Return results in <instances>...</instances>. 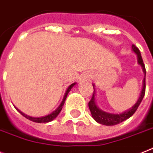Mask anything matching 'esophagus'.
I'll return each instance as SVG.
<instances>
[{"label":"esophagus","mask_w":153,"mask_h":153,"mask_svg":"<svg viewBox=\"0 0 153 153\" xmlns=\"http://www.w3.org/2000/svg\"><path fill=\"white\" fill-rule=\"evenodd\" d=\"M91 79V74H84L82 76V79Z\"/></svg>","instance_id":"esophagus-1"}]
</instances>
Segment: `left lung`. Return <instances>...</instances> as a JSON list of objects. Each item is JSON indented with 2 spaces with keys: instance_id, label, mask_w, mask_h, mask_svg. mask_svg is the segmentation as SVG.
I'll return each mask as SVG.
<instances>
[{
  "instance_id": "obj_1",
  "label": "left lung",
  "mask_w": 153,
  "mask_h": 153,
  "mask_svg": "<svg viewBox=\"0 0 153 153\" xmlns=\"http://www.w3.org/2000/svg\"><path fill=\"white\" fill-rule=\"evenodd\" d=\"M132 51L134 52L137 55V63L142 66V71L144 73V79H143V84H142V91L140 93L139 98L137 100V102L134 103L133 106H131V108L127 109V110L123 111V113H110L105 112V111L102 110L101 108H98L96 102H95V88H94V84H93V88H94V91L93 92V95L91 99V101L88 103V106L90 108L91 113L92 117L94 118V120L96 121L97 123H101L102 125H105V126H113V125H117L118 123H122L123 121L126 120L128 118L132 116L134 113H135L136 110L137 109L139 105L141 104L142 99H143L144 96H145V92H146V70L145 65H144L143 60H142V55L140 53L139 49L137 48L135 45H132Z\"/></svg>"
}]
</instances>
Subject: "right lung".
Listing matches in <instances>:
<instances>
[{"label": "right lung", "instance_id": "right-lung-1", "mask_svg": "<svg viewBox=\"0 0 153 153\" xmlns=\"http://www.w3.org/2000/svg\"><path fill=\"white\" fill-rule=\"evenodd\" d=\"M76 84V82H75V83H74V84H70V85L68 87V88L66 89V91H65V94H64V96H63L62 101L60 105L58 106V108H57L56 109H55L53 112H51V113L46 115V116H43V117H31V116H29V115H26L24 113H22V111H20L19 109L16 108V106H15V108H16V109H17L18 112H19V113H21L24 117H26V119L30 120L33 121V122H35V123H48V122H51V121L54 120H55L58 116H59V114L60 113V112H61L62 108L63 105H64V103H65V99H66V98H67V95L68 94H69V92L71 91L72 88H74V86H75Z\"/></svg>", "mask_w": 153, "mask_h": 153}]
</instances>
